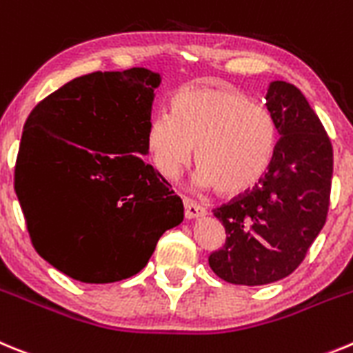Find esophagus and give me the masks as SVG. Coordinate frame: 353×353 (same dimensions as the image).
<instances>
[{"label": "esophagus", "instance_id": "1", "mask_svg": "<svg viewBox=\"0 0 353 353\" xmlns=\"http://www.w3.org/2000/svg\"><path fill=\"white\" fill-rule=\"evenodd\" d=\"M183 204H184V216H186L188 220H193V218H199V216L205 214V209L202 208V205L196 204L195 200L184 199Z\"/></svg>", "mask_w": 353, "mask_h": 353}]
</instances>
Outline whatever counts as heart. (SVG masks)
Instances as JSON below:
<instances>
[{"label":"heart","instance_id":"heart-1","mask_svg":"<svg viewBox=\"0 0 353 353\" xmlns=\"http://www.w3.org/2000/svg\"><path fill=\"white\" fill-rule=\"evenodd\" d=\"M172 116L151 119L145 149L161 176L176 177L193 160L199 181L221 195L250 192L268 174L276 151L274 117L244 93L220 85L183 90L172 98Z\"/></svg>","mask_w":353,"mask_h":353}]
</instances>
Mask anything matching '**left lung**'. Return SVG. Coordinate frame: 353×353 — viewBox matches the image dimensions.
<instances>
[{
	"label": "left lung",
	"instance_id": "8db88e82",
	"mask_svg": "<svg viewBox=\"0 0 353 353\" xmlns=\"http://www.w3.org/2000/svg\"><path fill=\"white\" fill-rule=\"evenodd\" d=\"M265 105L279 137L268 174L212 209L227 239L209 255V265L228 283L246 287L272 283L299 268L331 204L332 144L315 110L283 81L272 82Z\"/></svg>",
	"mask_w": 353,
	"mask_h": 353
}]
</instances>
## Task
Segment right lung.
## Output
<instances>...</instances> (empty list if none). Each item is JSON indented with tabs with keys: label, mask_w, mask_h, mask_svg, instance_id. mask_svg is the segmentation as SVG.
Segmentation results:
<instances>
[{
	"label": "right lung",
	"mask_w": 353,
	"mask_h": 353,
	"mask_svg": "<svg viewBox=\"0 0 353 353\" xmlns=\"http://www.w3.org/2000/svg\"><path fill=\"white\" fill-rule=\"evenodd\" d=\"M160 75L93 72L66 82L28 116L14 184L31 243L82 283L145 268L183 202L151 165L145 132Z\"/></svg>",
	"instance_id": "add662e5"
}]
</instances>
